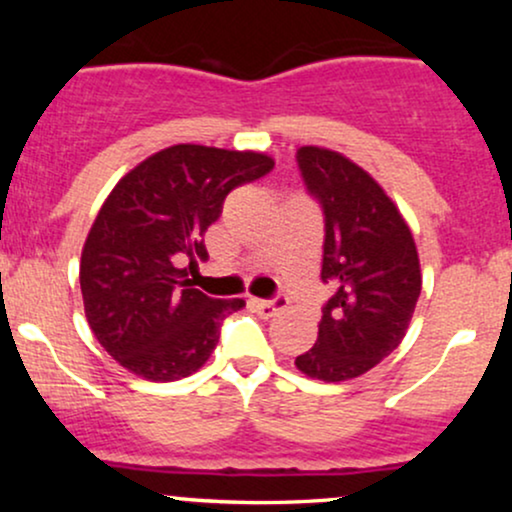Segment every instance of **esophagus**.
<instances>
[{
	"mask_svg": "<svg viewBox=\"0 0 512 512\" xmlns=\"http://www.w3.org/2000/svg\"><path fill=\"white\" fill-rule=\"evenodd\" d=\"M286 303L289 301H286L284 296H276V298H272V301H262V298H252L250 301L252 308H255L262 317H274L281 308H286Z\"/></svg>",
	"mask_w": 512,
	"mask_h": 512,
	"instance_id": "34e87169",
	"label": "esophagus"
}]
</instances>
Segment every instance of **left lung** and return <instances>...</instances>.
<instances>
[{
	"mask_svg": "<svg viewBox=\"0 0 512 512\" xmlns=\"http://www.w3.org/2000/svg\"><path fill=\"white\" fill-rule=\"evenodd\" d=\"M296 158L325 214L320 276L334 289L296 368L342 383L402 344L421 293L419 252L397 204L361 166L320 146H301Z\"/></svg>",
	"mask_w": 512,
	"mask_h": 512,
	"instance_id": "obj_1",
	"label": "left lung"
}]
</instances>
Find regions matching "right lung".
<instances>
[{"mask_svg": "<svg viewBox=\"0 0 512 512\" xmlns=\"http://www.w3.org/2000/svg\"><path fill=\"white\" fill-rule=\"evenodd\" d=\"M272 168L257 151L175 144L113 187L88 231L79 281L88 327L122 368L170 383L207 363L223 317L245 301L192 289L178 264L207 260L204 233L223 199Z\"/></svg>", "mask_w": 512, "mask_h": 512, "instance_id": "add662e5", "label": "right lung"}]
</instances>
